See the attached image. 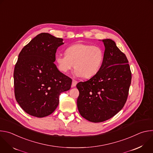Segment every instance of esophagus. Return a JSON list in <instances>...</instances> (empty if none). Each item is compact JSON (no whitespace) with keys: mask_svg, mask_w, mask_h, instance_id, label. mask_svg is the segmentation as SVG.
<instances>
[{"mask_svg":"<svg viewBox=\"0 0 153 153\" xmlns=\"http://www.w3.org/2000/svg\"><path fill=\"white\" fill-rule=\"evenodd\" d=\"M77 83V81H76V80H73V82H72V86H75Z\"/></svg>","mask_w":153,"mask_h":153,"instance_id":"esophagus-1","label":"esophagus"}]
</instances>
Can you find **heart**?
<instances>
[{"label":"heart","mask_w":153,"mask_h":153,"mask_svg":"<svg viewBox=\"0 0 153 153\" xmlns=\"http://www.w3.org/2000/svg\"><path fill=\"white\" fill-rule=\"evenodd\" d=\"M103 60V52L97 46L77 43L67 48L65 55L58 54L56 62L59 70L67 73L74 67L77 76L90 78L99 71Z\"/></svg>","instance_id":"1"}]
</instances>
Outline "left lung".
Instances as JSON below:
<instances>
[{
    "label": "left lung",
    "mask_w": 153,
    "mask_h": 153,
    "mask_svg": "<svg viewBox=\"0 0 153 153\" xmlns=\"http://www.w3.org/2000/svg\"><path fill=\"white\" fill-rule=\"evenodd\" d=\"M102 42L105 50L99 71L90 80L76 85L78 110L83 118L94 123L110 119L122 110L131 81L125 54L111 39Z\"/></svg>",
    "instance_id": "8db88e82"
}]
</instances>
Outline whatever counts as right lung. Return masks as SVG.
<instances>
[{"label":"right lung","instance_id":"right-lung-1","mask_svg":"<svg viewBox=\"0 0 153 153\" xmlns=\"http://www.w3.org/2000/svg\"><path fill=\"white\" fill-rule=\"evenodd\" d=\"M63 39L42 33L19 54L14 70V95L28 114L43 117L53 113L61 93L70 89L72 79L60 72L54 62Z\"/></svg>","mask_w":153,"mask_h":153}]
</instances>
